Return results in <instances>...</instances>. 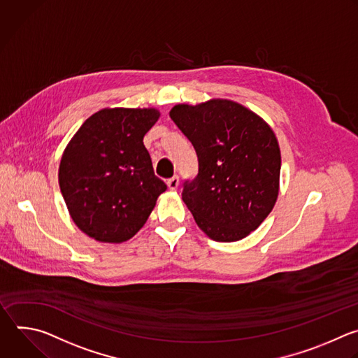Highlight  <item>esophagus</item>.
I'll list each match as a JSON object with an SVG mask.
<instances>
[{
    "label": "esophagus",
    "instance_id": "1",
    "mask_svg": "<svg viewBox=\"0 0 358 358\" xmlns=\"http://www.w3.org/2000/svg\"><path fill=\"white\" fill-rule=\"evenodd\" d=\"M166 185H168V187H169L171 190H176L178 186H179V176L175 175V176L169 178V179L166 180Z\"/></svg>",
    "mask_w": 358,
    "mask_h": 358
}]
</instances>
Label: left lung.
Segmentation results:
<instances>
[{
  "label": "left lung",
  "mask_w": 358,
  "mask_h": 358,
  "mask_svg": "<svg viewBox=\"0 0 358 358\" xmlns=\"http://www.w3.org/2000/svg\"><path fill=\"white\" fill-rule=\"evenodd\" d=\"M169 115L197 155V175L182 190L194 222L214 241L247 237L278 197L280 152L273 131L230 100L178 104Z\"/></svg>",
  "instance_id": "obj_1"
}]
</instances>
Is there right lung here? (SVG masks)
Listing matches in <instances>:
<instances>
[{"label": "right lung", "mask_w": 358, "mask_h": 358, "mask_svg": "<svg viewBox=\"0 0 358 358\" xmlns=\"http://www.w3.org/2000/svg\"><path fill=\"white\" fill-rule=\"evenodd\" d=\"M158 118L155 108H104L69 142L59 186L71 219L89 237L101 243L129 240L166 190L144 145V135Z\"/></svg>", "instance_id": "obj_1"}]
</instances>
